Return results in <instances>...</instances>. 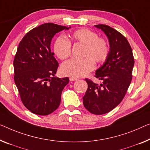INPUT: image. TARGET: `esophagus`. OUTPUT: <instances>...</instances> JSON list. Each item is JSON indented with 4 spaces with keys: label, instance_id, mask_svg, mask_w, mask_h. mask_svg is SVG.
<instances>
[{
    "label": "esophagus",
    "instance_id": "obj_1",
    "mask_svg": "<svg viewBox=\"0 0 150 150\" xmlns=\"http://www.w3.org/2000/svg\"><path fill=\"white\" fill-rule=\"evenodd\" d=\"M69 80H70L71 81H76V80H77V78L74 77H71L69 78Z\"/></svg>",
    "mask_w": 150,
    "mask_h": 150
}]
</instances>
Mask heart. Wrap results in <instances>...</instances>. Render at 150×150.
Instances as JSON below:
<instances>
[{"label":"heart","instance_id":"1","mask_svg":"<svg viewBox=\"0 0 150 150\" xmlns=\"http://www.w3.org/2000/svg\"><path fill=\"white\" fill-rule=\"evenodd\" d=\"M71 42L84 45L81 59H71L62 64L61 71L64 75L81 77L93 70L95 63L104 62L110 52L108 42L104 38L98 37L97 33L88 28H81L69 35ZM54 52L61 60L70 57L71 44L64 36H59L54 44Z\"/></svg>","mask_w":150,"mask_h":150}]
</instances>
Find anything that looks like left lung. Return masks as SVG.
I'll return each instance as SVG.
<instances>
[{
    "label": "left lung",
    "mask_w": 150,
    "mask_h": 150,
    "mask_svg": "<svg viewBox=\"0 0 150 150\" xmlns=\"http://www.w3.org/2000/svg\"><path fill=\"white\" fill-rule=\"evenodd\" d=\"M95 27L108 37L110 52L103 65L96 71L95 77L102 83L98 85L86 79L88 87L83 101L89 112L100 115L113 110L124 98L132 80L134 57L123 35L108 25L99 24Z\"/></svg>",
    "instance_id": "1"
}]
</instances>
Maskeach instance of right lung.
I'll list each match as a JSON object with an SVG mask.
<instances>
[{
  "instance_id": "add662e5",
  "label": "right lung",
  "mask_w": 150,
  "mask_h": 150,
  "mask_svg": "<svg viewBox=\"0 0 150 150\" xmlns=\"http://www.w3.org/2000/svg\"><path fill=\"white\" fill-rule=\"evenodd\" d=\"M69 28L44 23L27 33L17 48L13 61L15 83L23 105L35 115H48L57 110L69 81L68 77H54L59 62L50 49L54 35Z\"/></svg>"
}]
</instances>
